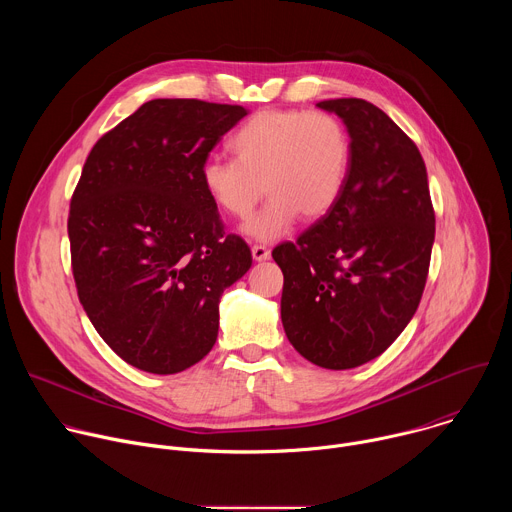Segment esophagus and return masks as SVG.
<instances>
[{"label": "esophagus", "mask_w": 512, "mask_h": 512, "mask_svg": "<svg viewBox=\"0 0 512 512\" xmlns=\"http://www.w3.org/2000/svg\"><path fill=\"white\" fill-rule=\"evenodd\" d=\"M251 255H253L255 261H267L271 257V251L267 247H263V245H253L251 247Z\"/></svg>", "instance_id": "esophagus-1"}]
</instances>
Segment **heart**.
Segmentation results:
<instances>
[{
    "instance_id": "obj_1",
    "label": "heart",
    "mask_w": 512,
    "mask_h": 512,
    "mask_svg": "<svg viewBox=\"0 0 512 512\" xmlns=\"http://www.w3.org/2000/svg\"><path fill=\"white\" fill-rule=\"evenodd\" d=\"M229 145L235 160L208 158L200 168V184L216 210L233 218H247L265 190L269 202L241 227L253 241L281 239L300 214L316 221L342 196L350 137L330 113L259 111Z\"/></svg>"
}]
</instances>
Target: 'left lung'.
I'll return each mask as SVG.
<instances>
[{
    "mask_svg": "<svg viewBox=\"0 0 512 512\" xmlns=\"http://www.w3.org/2000/svg\"><path fill=\"white\" fill-rule=\"evenodd\" d=\"M350 166L336 206L298 243L273 249L281 322L304 358L346 371L383 354L411 322L429 269L435 216L417 145L379 107L330 99Z\"/></svg>",
    "mask_w": 512,
    "mask_h": 512,
    "instance_id": "8db88e82",
    "label": "left lung"
}]
</instances>
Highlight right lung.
Masks as SVG:
<instances>
[{
	"mask_svg": "<svg viewBox=\"0 0 512 512\" xmlns=\"http://www.w3.org/2000/svg\"><path fill=\"white\" fill-rule=\"evenodd\" d=\"M249 111L198 99H154L105 133L70 200L68 239L79 300L131 367L174 375L218 336L223 291L251 251L223 231L200 184L214 145Z\"/></svg>",
	"mask_w": 512,
	"mask_h": 512,
	"instance_id": "1",
	"label": "right lung"
}]
</instances>
